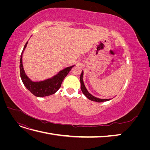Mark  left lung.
<instances>
[{
    "label": "left lung",
    "instance_id": "1",
    "mask_svg": "<svg viewBox=\"0 0 150 150\" xmlns=\"http://www.w3.org/2000/svg\"><path fill=\"white\" fill-rule=\"evenodd\" d=\"M83 73L84 72L82 71L81 72V74L80 76V82H81V89L83 93L86 96V98H88L89 100L91 101H96L98 103H101V102H104V101H110L111 100V99H100V98H98L96 97H95L93 96L92 94H91L88 91L87 89L86 88L84 82H83Z\"/></svg>",
    "mask_w": 150,
    "mask_h": 150
}]
</instances>
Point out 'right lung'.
I'll list each match as a JSON object with an SVG mask.
<instances>
[{
    "mask_svg": "<svg viewBox=\"0 0 150 150\" xmlns=\"http://www.w3.org/2000/svg\"><path fill=\"white\" fill-rule=\"evenodd\" d=\"M28 43V41L25 44L20 59V74L22 83L32 94L37 97L41 98L54 94L60 88L62 81L74 66L67 67L61 70L51 78L40 81H33L25 74L22 65V54Z\"/></svg>",
    "mask_w": 150,
    "mask_h": 150,
    "instance_id": "right-lung-1",
    "label": "right lung"
}]
</instances>
